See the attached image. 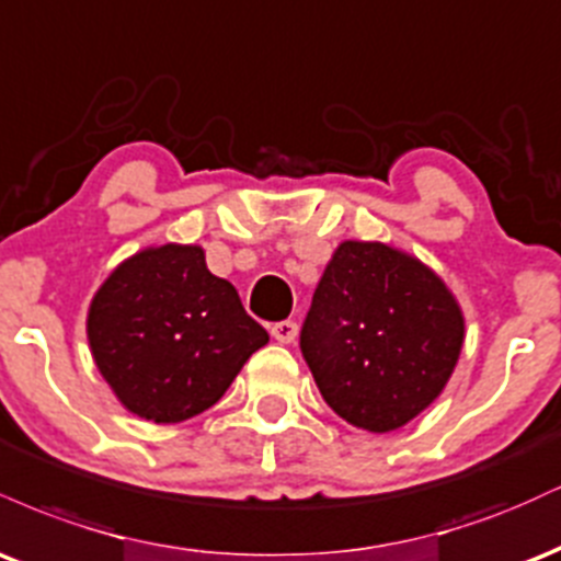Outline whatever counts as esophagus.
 <instances>
[{
    "instance_id": "obj_1",
    "label": "esophagus",
    "mask_w": 561,
    "mask_h": 561,
    "mask_svg": "<svg viewBox=\"0 0 561 561\" xmlns=\"http://www.w3.org/2000/svg\"><path fill=\"white\" fill-rule=\"evenodd\" d=\"M272 337L276 340V343H295V337H298V324L295 321H276V324L272 327Z\"/></svg>"
}]
</instances>
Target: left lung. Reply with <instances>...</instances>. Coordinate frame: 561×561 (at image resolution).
Here are the masks:
<instances>
[{
	"instance_id": "left-lung-1",
	"label": "left lung",
	"mask_w": 561,
	"mask_h": 561,
	"mask_svg": "<svg viewBox=\"0 0 561 561\" xmlns=\"http://www.w3.org/2000/svg\"><path fill=\"white\" fill-rule=\"evenodd\" d=\"M465 313L446 282L385 242L337 244L300 332L317 388L353 427L392 433L454 375Z\"/></svg>"
}]
</instances>
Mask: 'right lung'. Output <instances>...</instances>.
I'll use <instances>...</instances> for the list:
<instances>
[{"label":"right lung","instance_id":"1","mask_svg":"<svg viewBox=\"0 0 561 561\" xmlns=\"http://www.w3.org/2000/svg\"><path fill=\"white\" fill-rule=\"evenodd\" d=\"M87 337L124 409L156 424L203 414L268 332L199 244L145 248L113 268L89 302Z\"/></svg>","mask_w":561,"mask_h":561}]
</instances>
